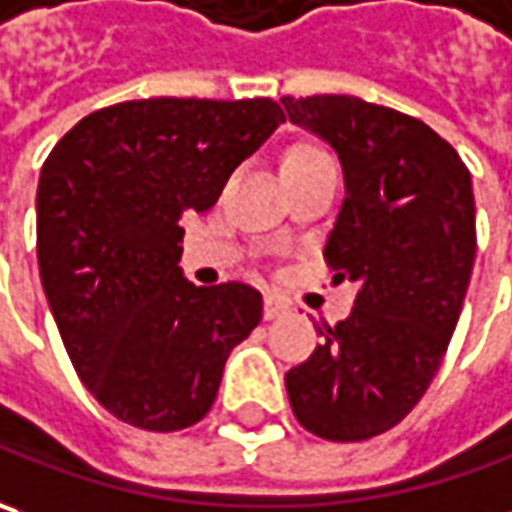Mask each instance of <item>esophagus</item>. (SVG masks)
<instances>
[{
  "mask_svg": "<svg viewBox=\"0 0 512 512\" xmlns=\"http://www.w3.org/2000/svg\"><path fill=\"white\" fill-rule=\"evenodd\" d=\"M283 315H289V306L283 300H278L275 295L263 300V318L266 321H275V318H283Z\"/></svg>",
  "mask_w": 512,
  "mask_h": 512,
  "instance_id": "obj_1",
  "label": "esophagus"
}]
</instances>
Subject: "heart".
<instances>
[{
  "label": "heart",
  "instance_id": "obj_1",
  "mask_svg": "<svg viewBox=\"0 0 512 512\" xmlns=\"http://www.w3.org/2000/svg\"><path fill=\"white\" fill-rule=\"evenodd\" d=\"M323 163H332V157H329V151L323 145L312 143V140H298V143H292L283 151L280 174L283 177H295V174H303V171L318 168Z\"/></svg>",
  "mask_w": 512,
  "mask_h": 512
}]
</instances>
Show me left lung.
I'll return each mask as SVG.
<instances>
[{
	"label": "left lung",
	"instance_id": "8db88e82",
	"mask_svg": "<svg viewBox=\"0 0 512 512\" xmlns=\"http://www.w3.org/2000/svg\"><path fill=\"white\" fill-rule=\"evenodd\" d=\"M295 125L338 151L346 197L323 257L358 283L346 321L286 372L292 412L326 441H367L401 424L456 332L476 260L473 180L433 128L358 97H283Z\"/></svg>",
	"mask_w": 512,
	"mask_h": 512
}]
</instances>
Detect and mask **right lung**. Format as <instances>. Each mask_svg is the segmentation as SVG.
<instances>
[{
  "instance_id": "1",
  "label": "right lung",
  "mask_w": 512,
  "mask_h": 512,
  "mask_svg": "<svg viewBox=\"0 0 512 512\" xmlns=\"http://www.w3.org/2000/svg\"><path fill=\"white\" fill-rule=\"evenodd\" d=\"M283 123L275 100H128L82 117L36 189V257L62 344L120 421L174 433L212 410L226 358L263 318L246 283L194 286L183 214H206Z\"/></svg>"
}]
</instances>
